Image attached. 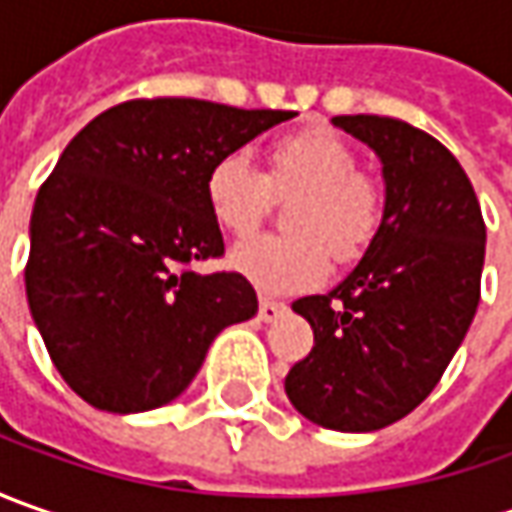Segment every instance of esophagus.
Wrapping results in <instances>:
<instances>
[{
	"mask_svg": "<svg viewBox=\"0 0 512 512\" xmlns=\"http://www.w3.org/2000/svg\"><path fill=\"white\" fill-rule=\"evenodd\" d=\"M285 310H287L285 302L262 299V302H259V319H262V322H273V319H279V316H282Z\"/></svg>",
	"mask_w": 512,
	"mask_h": 512,
	"instance_id": "34e87169",
	"label": "esophagus"
}]
</instances>
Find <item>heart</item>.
Listing matches in <instances>:
<instances>
[{"instance_id": "heart-1", "label": "heart", "mask_w": 512, "mask_h": 512, "mask_svg": "<svg viewBox=\"0 0 512 512\" xmlns=\"http://www.w3.org/2000/svg\"><path fill=\"white\" fill-rule=\"evenodd\" d=\"M300 193L287 205V233H262L233 247L230 265L265 293L316 287L336 262L353 265L373 247L387 219L382 179L362 170V156L327 128L285 133L267 148L265 173L245 153L219 156L205 179L213 219L247 236L267 216L273 193Z\"/></svg>"}]
</instances>
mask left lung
Wrapping results in <instances>:
<instances>
[{
	"instance_id": "8db88e82",
	"label": "left lung",
	"mask_w": 512,
	"mask_h": 512,
	"mask_svg": "<svg viewBox=\"0 0 512 512\" xmlns=\"http://www.w3.org/2000/svg\"><path fill=\"white\" fill-rule=\"evenodd\" d=\"M379 153L387 219L359 267L293 310L313 350L290 367L287 399L310 422L367 433L404 419L433 393L482 296L484 219L459 159L390 116H336Z\"/></svg>"
}]
</instances>
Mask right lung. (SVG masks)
Wrapping results in <instances>:
<instances>
[{
  "label": "right lung",
  "mask_w": 512,
  "mask_h": 512,
  "mask_svg": "<svg viewBox=\"0 0 512 512\" xmlns=\"http://www.w3.org/2000/svg\"><path fill=\"white\" fill-rule=\"evenodd\" d=\"M293 110L156 96L99 113L36 193L25 290L50 362L85 402L139 413L173 402L227 325L256 316L242 273H196L225 239L210 165Z\"/></svg>",
  "instance_id": "add662e5"
}]
</instances>
